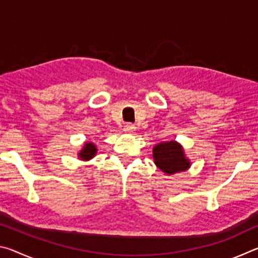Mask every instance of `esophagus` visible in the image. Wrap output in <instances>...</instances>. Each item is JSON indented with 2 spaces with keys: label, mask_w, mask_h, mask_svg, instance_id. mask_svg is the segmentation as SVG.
I'll list each match as a JSON object with an SVG mask.
<instances>
[{
  "label": "esophagus",
  "mask_w": 258,
  "mask_h": 258,
  "mask_svg": "<svg viewBox=\"0 0 258 258\" xmlns=\"http://www.w3.org/2000/svg\"><path fill=\"white\" fill-rule=\"evenodd\" d=\"M124 131L125 132H128V133H132L135 131V126L132 123H127L124 126Z\"/></svg>",
  "instance_id": "1"
}]
</instances>
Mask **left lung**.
<instances>
[{
	"label": "left lung",
	"instance_id": "obj_1",
	"mask_svg": "<svg viewBox=\"0 0 258 258\" xmlns=\"http://www.w3.org/2000/svg\"><path fill=\"white\" fill-rule=\"evenodd\" d=\"M152 156L157 167L167 175L186 171L191 166L182 146L176 141L160 142L156 145L152 149Z\"/></svg>",
	"mask_w": 258,
	"mask_h": 258
}]
</instances>
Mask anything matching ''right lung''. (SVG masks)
<instances>
[{"label":"right lung","mask_w":258,"mask_h":258,"mask_svg":"<svg viewBox=\"0 0 258 258\" xmlns=\"http://www.w3.org/2000/svg\"><path fill=\"white\" fill-rule=\"evenodd\" d=\"M97 147H95L92 142H86L84 147L82 148V150L78 154V158L82 160H90L97 155Z\"/></svg>","instance_id":"obj_1"}]
</instances>
